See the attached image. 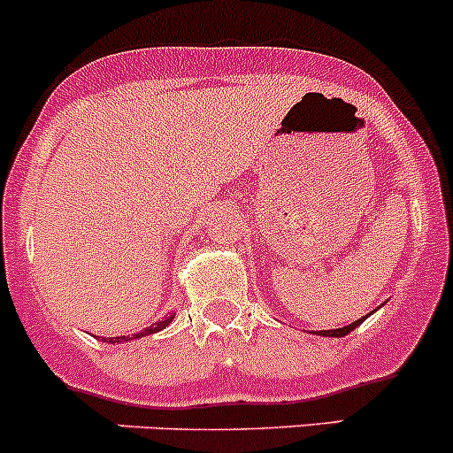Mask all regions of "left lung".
I'll return each instance as SVG.
<instances>
[{"label": "left lung", "instance_id": "obj_1", "mask_svg": "<svg viewBox=\"0 0 453 453\" xmlns=\"http://www.w3.org/2000/svg\"><path fill=\"white\" fill-rule=\"evenodd\" d=\"M371 314H372V311H371ZM371 314L362 316L360 320H353V323H351V325H347V327H338V329H323V331H311V334H316V335H325V338H342V335L351 334L353 329L360 327V325L365 323V320H366L368 316H371Z\"/></svg>", "mask_w": 453, "mask_h": 453}]
</instances>
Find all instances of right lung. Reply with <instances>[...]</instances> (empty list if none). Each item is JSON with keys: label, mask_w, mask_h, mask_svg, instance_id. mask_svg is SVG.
<instances>
[{"label": "right lung", "mask_w": 453, "mask_h": 453, "mask_svg": "<svg viewBox=\"0 0 453 453\" xmlns=\"http://www.w3.org/2000/svg\"><path fill=\"white\" fill-rule=\"evenodd\" d=\"M172 319H174V314H170V316H165V319L157 320V323H152L150 327H146V329L137 331V334H133V335H113V338H102V342H109V344H124V342H130V340L146 338V335H150V334H157V331L165 329L167 325L172 323Z\"/></svg>", "instance_id": "right-lung-1"}]
</instances>
